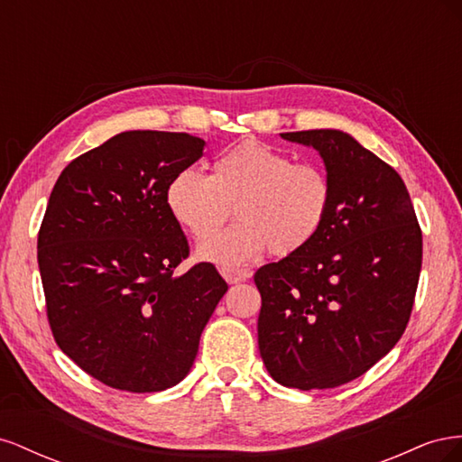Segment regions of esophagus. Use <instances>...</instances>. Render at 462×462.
<instances>
[{"instance_id": "obj_1", "label": "esophagus", "mask_w": 462, "mask_h": 462, "mask_svg": "<svg viewBox=\"0 0 462 462\" xmlns=\"http://www.w3.org/2000/svg\"><path fill=\"white\" fill-rule=\"evenodd\" d=\"M223 279H226L227 283H241V282H246V279L250 277V272L248 270H223L221 272Z\"/></svg>"}]
</instances>
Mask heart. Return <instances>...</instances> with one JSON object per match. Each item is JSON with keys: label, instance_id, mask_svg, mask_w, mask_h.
Here are the masks:
<instances>
[{"label": "heart", "instance_id": "obj_1", "mask_svg": "<svg viewBox=\"0 0 462 462\" xmlns=\"http://www.w3.org/2000/svg\"><path fill=\"white\" fill-rule=\"evenodd\" d=\"M173 219L194 239H207L226 220L232 206L240 223L204 241L200 260L239 268L270 248L289 256L314 241L331 206V180L316 163H292L287 153L258 141L223 152L212 175L192 167L177 171L165 189Z\"/></svg>", "mask_w": 462, "mask_h": 462}]
</instances>
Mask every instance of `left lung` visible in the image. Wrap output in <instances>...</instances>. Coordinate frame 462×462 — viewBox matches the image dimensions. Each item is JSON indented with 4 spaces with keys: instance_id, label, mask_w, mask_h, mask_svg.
Segmentation results:
<instances>
[{
    "instance_id": "1",
    "label": "left lung",
    "mask_w": 462,
    "mask_h": 462,
    "mask_svg": "<svg viewBox=\"0 0 462 462\" xmlns=\"http://www.w3.org/2000/svg\"><path fill=\"white\" fill-rule=\"evenodd\" d=\"M314 148L331 180L324 227L295 254L254 273L258 346L285 387L329 389L370 370L409 324L422 231L393 167L337 129L282 133Z\"/></svg>"
}]
</instances>
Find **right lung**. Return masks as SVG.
<instances>
[{
  "label": "right lung",
  "instance_id": "obj_1",
  "mask_svg": "<svg viewBox=\"0 0 462 462\" xmlns=\"http://www.w3.org/2000/svg\"><path fill=\"white\" fill-rule=\"evenodd\" d=\"M187 133L125 131L69 163L38 233L48 319L61 351L102 383L153 393L183 382L226 295L212 263L187 273V236L165 204L197 162Z\"/></svg>",
  "mask_w": 462,
  "mask_h": 462
}]
</instances>
